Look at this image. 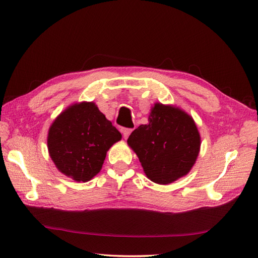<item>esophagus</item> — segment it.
I'll list each match as a JSON object with an SVG mask.
<instances>
[{
    "label": "esophagus",
    "mask_w": 258,
    "mask_h": 258,
    "mask_svg": "<svg viewBox=\"0 0 258 258\" xmlns=\"http://www.w3.org/2000/svg\"><path fill=\"white\" fill-rule=\"evenodd\" d=\"M119 131H121V133L123 134V137L125 140L127 139L130 136V134L132 133V130L131 128H124V127H119Z\"/></svg>",
    "instance_id": "34e87169"
}]
</instances>
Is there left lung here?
I'll return each mask as SVG.
<instances>
[{"label": "left lung", "instance_id": "left-lung-1", "mask_svg": "<svg viewBox=\"0 0 258 258\" xmlns=\"http://www.w3.org/2000/svg\"><path fill=\"white\" fill-rule=\"evenodd\" d=\"M127 144L148 179L169 184L192 168L201 137L192 116L180 107L157 102L149 113L148 123L132 132Z\"/></svg>", "mask_w": 258, "mask_h": 258}]
</instances>
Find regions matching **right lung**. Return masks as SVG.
Wrapping results in <instances>:
<instances>
[{
	"label": "right lung",
	"instance_id": "1",
	"mask_svg": "<svg viewBox=\"0 0 258 258\" xmlns=\"http://www.w3.org/2000/svg\"><path fill=\"white\" fill-rule=\"evenodd\" d=\"M122 135L94 102L69 105L50 125L48 153L57 169L78 182L97 176L106 153Z\"/></svg>",
	"mask_w": 258,
	"mask_h": 258
}]
</instances>
